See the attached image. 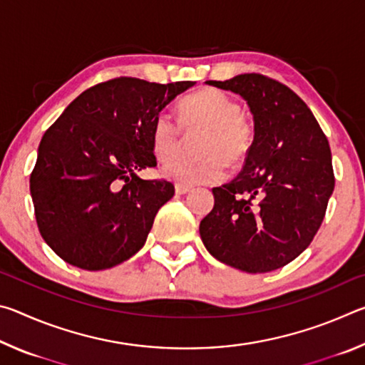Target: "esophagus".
<instances>
[{
	"instance_id": "34e87169",
	"label": "esophagus",
	"mask_w": 365,
	"mask_h": 365,
	"mask_svg": "<svg viewBox=\"0 0 365 365\" xmlns=\"http://www.w3.org/2000/svg\"><path fill=\"white\" fill-rule=\"evenodd\" d=\"M175 191L178 195H187L188 191H191V187L190 185H183V183H177L175 185Z\"/></svg>"
}]
</instances>
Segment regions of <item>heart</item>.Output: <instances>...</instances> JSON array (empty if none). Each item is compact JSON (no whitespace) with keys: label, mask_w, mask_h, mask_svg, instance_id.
<instances>
[{"label":"heart","mask_w":365,"mask_h":365,"mask_svg":"<svg viewBox=\"0 0 365 365\" xmlns=\"http://www.w3.org/2000/svg\"><path fill=\"white\" fill-rule=\"evenodd\" d=\"M180 125L187 132L205 128L197 143L200 159H177L164 174L180 183L217 182L225 175L227 163L246 158L255 140V125L242 113V104L219 88H202L178 104ZM180 125L169 114H159L151 127V148L159 160L175 158L182 146Z\"/></svg>","instance_id":"1"}]
</instances>
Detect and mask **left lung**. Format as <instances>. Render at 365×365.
I'll return each mask as SVG.
<instances>
[{
	"label": "left lung",
	"instance_id": "1",
	"mask_svg": "<svg viewBox=\"0 0 365 365\" xmlns=\"http://www.w3.org/2000/svg\"><path fill=\"white\" fill-rule=\"evenodd\" d=\"M207 83L245 98L255 140L237 178L212 188L214 207L201 220V240L235 269H280L322 225L335 188L329 140L306 103L279 80L242 73Z\"/></svg>",
	"mask_w": 365,
	"mask_h": 365
}]
</instances>
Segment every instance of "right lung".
I'll return each instance as SVG.
<instances>
[{
  "label": "right lung",
  "instance_id": "add662e5",
  "mask_svg": "<svg viewBox=\"0 0 365 365\" xmlns=\"http://www.w3.org/2000/svg\"><path fill=\"white\" fill-rule=\"evenodd\" d=\"M193 85L108 80L78 95L45 132L30 193L41 237L61 259L103 270L143 248L175 188L164 178L143 180L137 172L158 164L154 119Z\"/></svg>",
  "mask_w": 365,
  "mask_h": 365
}]
</instances>
